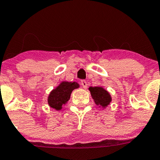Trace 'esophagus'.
I'll return each mask as SVG.
<instances>
[{
  "label": "esophagus",
  "mask_w": 160,
  "mask_h": 160,
  "mask_svg": "<svg viewBox=\"0 0 160 160\" xmlns=\"http://www.w3.org/2000/svg\"><path fill=\"white\" fill-rule=\"evenodd\" d=\"M81 85H82L84 88H87V87H88V84H87V82L85 80L81 81Z\"/></svg>",
  "instance_id": "esophagus-1"
}]
</instances>
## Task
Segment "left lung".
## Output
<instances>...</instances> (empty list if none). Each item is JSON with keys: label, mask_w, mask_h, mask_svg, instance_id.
I'll list each match as a JSON object with an SVG mask.
<instances>
[{"label": "left lung", "mask_w": 160, "mask_h": 160, "mask_svg": "<svg viewBox=\"0 0 160 160\" xmlns=\"http://www.w3.org/2000/svg\"><path fill=\"white\" fill-rule=\"evenodd\" d=\"M89 91L91 95L97 105H101L102 107L107 106L109 105L112 98L108 92L102 87H90Z\"/></svg>", "instance_id": "8db88e82"}]
</instances>
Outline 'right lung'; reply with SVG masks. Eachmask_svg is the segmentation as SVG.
<instances>
[{"instance_id": "right-lung-1", "label": "right lung", "mask_w": 160, "mask_h": 160, "mask_svg": "<svg viewBox=\"0 0 160 160\" xmlns=\"http://www.w3.org/2000/svg\"><path fill=\"white\" fill-rule=\"evenodd\" d=\"M78 87L79 85L75 82H62L55 89L52 90L49 95L48 99L49 105L56 110H60L62 105L67 103L69 100L72 92Z\"/></svg>"}]
</instances>
